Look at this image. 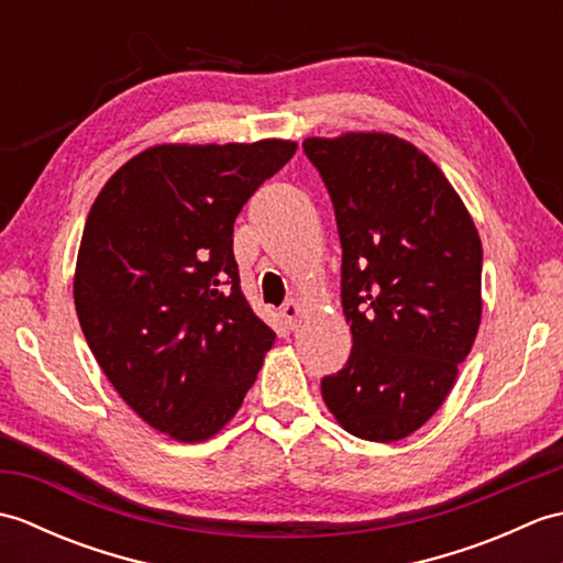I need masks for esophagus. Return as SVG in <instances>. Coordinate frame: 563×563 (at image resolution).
<instances>
[{
    "mask_svg": "<svg viewBox=\"0 0 563 563\" xmlns=\"http://www.w3.org/2000/svg\"><path fill=\"white\" fill-rule=\"evenodd\" d=\"M302 314V307L297 300H288L283 307H280V317L285 319V324H288V329H295L297 327V319H300Z\"/></svg>",
    "mask_w": 563,
    "mask_h": 563,
    "instance_id": "1",
    "label": "esophagus"
}]
</instances>
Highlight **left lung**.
Instances as JSON below:
<instances>
[{
  "label": "left lung",
  "instance_id": "left-lung-1",
  "mask_svg": "<svg viewBox=\"0 0 563 563\" xmlns=\"http://www.w3.org/2000/svg\"><path fill=\"white\" fill-rule=\"evenodd\" d=\"M336 212L353 351L321 397L351 435L394 442L450 394L482 324V239L462 198L411 142L307 137Z\"/></svg>",
  "mask_w": 563,
  "mask_h": 563
}]
</instances>
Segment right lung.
<instances>
[{"label":"right lung","mask_w":563,"mask_h":563,"mask_svg":"<svg viewBox=\"0 0 563 563\" xmlns=\"http://www.w3.org/2000/svg\"><path fill=\"white\" fill-rule=\"evenodd\" d=\"M295 150L290 140L150 147L89 210L75 271L84 339L130 409L178 442L230 423L273 345L239 288L232 234Z\"/></svg>","instance_id":"obj_1"}]
</instances>
